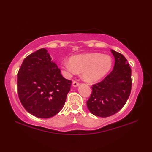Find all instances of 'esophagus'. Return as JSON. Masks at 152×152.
<instances>
[{"label":"esophagus","mask_w":152,"mask_h":152,"mask_svg":"<svg viewBox=\"0 0 152 152\" xmlns=\"http://www.w3.org/2000/svg\"><path fill=\"white\" fill-rule=\"evenodd\" d=\"M79 85H80V83L78 82L77 81H74L72 82V86L74 87H77V86H78Z\"/></svg>","instance_id":"1"}]
</instances>
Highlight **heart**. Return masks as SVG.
Wrapping results in <instances>:
<instances>
[{
	"label": "heart",
	"instance_id": "obj_1",
	"mask_svg": "<svg viewBox=\"0 0 152 152\" xmlns=\"http://www.w3.org/2000/svg\"><path fill=\"white\" fill-rule=\"evenodd\" d=\"M112 58L99 53L76 55L62 64L66 75L82 72V78L86 82H93L102 78L111 69Z\"/></svg>",
	"mask_w": 152,
	"mask_h": 152
}]
</instances>
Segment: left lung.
<instances>
[{
    "label": "left lung",
    "mask_w": 152,
    "mask_h": 152,
    "mask_svg": "<svg viewBox=\"0 0 152 152\" xmlns=\"http://www.w3.org/2000/svg\"><path fill=\"white\" fill-rule=\"evenodd\" d=\"M115 58L114 69L104 80L92 86V93L87 106L96 116L106 118L124 107L130 95L132 86L131 69L127 60L111 50Z\"/></svg>",
    "instance_id": "8db88e82"
}]
</instances>
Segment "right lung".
Returning <instances> with one entry per match:
<instances>
[{
	"instance_id": "add662e5",
	"label": "right lung",
	"mask_w": 152,
	"mask_h": 152,
	"mask_svg": "<svg viewBox=\"0 0 152 152\" xmlns=\"http://www.w3.org/2000/svg\"><path fill=\"white\" fill-rule=\"evenodd\" d=\"M72 81L63 78L45 48L23 60L18 73V93L26 110L39 118H50L63 108Z\"/></svg>"
}]
</instances>
